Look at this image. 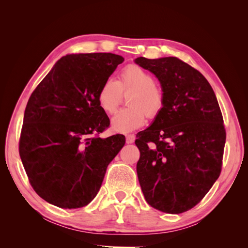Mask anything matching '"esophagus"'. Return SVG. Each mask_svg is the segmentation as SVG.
<instances>
[{"mask_svg": "<svg viewBox=\"0 0 248 248\" xmlns=\"http://www.w3.org/2000/svg\"><path fill=\"white\" fill-rule=\"evenodd\" d=\"M136 140V136H133V134H127L126 136V142L127 144H132Z\"/></svg>", "mask_w": 248, "mask_h": 248, "instance_id": "obj_1", "label": "esophagus"}]
</instances>
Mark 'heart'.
<instances>
[{"label":"heart","instance_id":"heart-1","mask_svg":"<svg viewBox=\"0 0 248 248\" xmlns=\"http://www.w3.org/2000/svg\"><path fill=\"white\" fill-rule=\"evenodd\" d=\"M122 93L129 94V108L118 111L111 120L112 129L118 132H130L145 124L147 116L155 119L164 107V92L155 84V78L139 65H128L120 72L118 81L108 78L102 82L97 101L100 108L112 115L122 101Z\"/></svg>","mask_w":248,"mask_h":248}]
</instances>
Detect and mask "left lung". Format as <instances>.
I'll return each mask as SVG.
<instances>
[{"instance_id":"obj_1","label":"left lung","mask_w":248,"mask_h":248,"mask_svg":"<svg viewBox=\"0 0 248 248\" xmlns=\"http://www.w3.org/2000/svg\"><path fill=\"white\" fill-rule=\"evenodd\" d=\"M160 81L164 107L137 134V172L148 204L179 214L202 201L218 179L226 129L218 101L202 74L176 57L134 60Z\"/></svg>"}]
</instances>
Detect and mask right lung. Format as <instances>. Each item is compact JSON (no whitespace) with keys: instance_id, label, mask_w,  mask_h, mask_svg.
Returning <instances> with one entry per match:
<instances>
[{"instance_id":"add662e5","label":"right lung","mask_w":248,"mask_h":248,"mask_svg":"<svg viewBox=\"0 0 248 248\" xmlns=\"http://www.w3.org/2000/svg\"><path fill=\"white\" fill-rule=\"evenodd\" d=\"M124 58L67 55L36 87L25 110L19 155L33 189L63 209L87 206L98 193L125 137L101 139L109 119L97 93Z\"/></svg>"}]
</instances>
